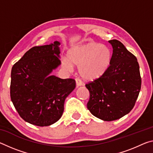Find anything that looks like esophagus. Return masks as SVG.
Returning a JSON list of instances; mask_svg holds the SVG:
<instances>
[{
	"label": "esophagus",
	"mask_w": 153,
	"mask_h": 153,
	"mask_svg": "<svg viewBox=\"0 0 153 153\" xmlns=\"http://www.w3.org/2000/svg\"><path fill=\"white\" fill-rule=\"evenodd\" d=\"M76 86L77 87L80 86H82V82L80 81V80L78 79H76Z\"/></svg>",
	"instance_id": "34e87169"
}]
</instances>
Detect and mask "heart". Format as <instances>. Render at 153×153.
Segmentation results:
<instances>
[{"label": "heart", "mask_w": 153, "mask_h": 153, "mask_svg": "<svg viewBox=\"0 0 153 153\" xmlns=\"http://www.w3.org/2000/svg\"><path fill=\"white\" fill-rule=\"evenodd\" d=\"M67 57H63L61 65L71 71L77 66L79 76L86 81H94L102 77L110 66L111 53L108 48L99 43L89 42L71 48Z\"/></svg>", "instance_id": "obj_1"}]
</instances>
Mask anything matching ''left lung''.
<instances>
[{
  "instance_id": "1",
  "label": "left lung",
  "mask_w": 153,
  "mask_h": 153,
  "mask_svg": "<svg viewBox=\"0 0 153 153\" xmlns=\"http://www.w3.org/2000/svg\"><path fill=\"white\" fill-rule=\"evenodd\" d=\"M113 47L110 66L102 77L86 84L90 92L87 108L103 121H114L130 112L141 88L139 64L133 54L117 40Z\"/></svg>"
}]
</instances>
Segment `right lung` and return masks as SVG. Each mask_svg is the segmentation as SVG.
Returning a JSON list of instances; mask_svg holds the SVG:
<instances>
[{
	"mask_svg": "<svg viewBox=\"0 0 153 153\" xmlns=\"http://www.w3.org/2000/svg\"><path fill=\"white\" fill-rule=\"evenodd\" d=\"M61 43L34 46L11 69V99L20 117L37 126H48L61 117L65 98L76 88L74 79L51 76L61 65Z\"/></svg>",
	"mask_w": 153,
	"mask_h": 153,
	"instance_id": "1",
	"label": "right lung"
}]
</instances>
